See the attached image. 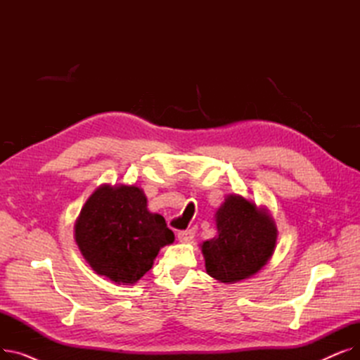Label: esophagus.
<instances>
[{
	"mask_svg": "<svg viewBox=\"0 0 360 360\" xmlns=\"http://www.w3.org/2000/svg\"><path fill=\"white\" fill-rule=\"evenodd\" d=\"M193 238H194V231H193V229L178 232V240L182 242V243H186V242L193 240Z\"/></svg>",
	"mask_w": 360,
	"mask_h": 360,
	"instance_id": "34e87169",
	"label": "esophagus"
}]
</instances>
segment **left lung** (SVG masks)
Returning a JSON list of instances; mask_svg holds the SVG:
<instances>
[{
  "label": "left lung",
  "mask_w": 360,
  "mask_h": 360,
  "mask_svg": "<svg viewBox=\"0 0 360 360\" xmlns=\"http://www.w3.org/2000/svg\"><path fill=\"white\" fill-rule=\"evenodd\" d=\"M214 219L217 235L201 243L207 274L224 285L257 274L273 257L278 235L267 207L229 194Z\"/></svg>",
  "instance_id": "8db88e82"
}]
</instances>
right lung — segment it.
I'll list each match as a JSON object with an SVG mask.
<instances>
[{"instance_id":"add662e5","label":"right lung","mask_w":360,"mask_h":360,"mask_svg":"<svg viewBox=\"0 0 360 360\" xmlns=\"http://www.w3.org/2000/svg\"><path fill=\"white\" fill-rule=\"evenodd\" d=\"M75 243L91 270L117 285H136L175 240L165 219L147 209L137 185L98 186L74 224Z\"/></svg>"}]
</instances>
